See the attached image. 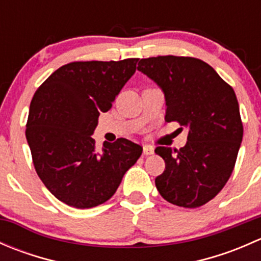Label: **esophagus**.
<instances>
[{"mask_svg":"<svg viewBox=\"0 0 261 261\" xmlns=\"http://www.w3.org/2000/svg\"><path fill=\"white\" fill-rule=\"evenodd\" d=\"M143 149H144V154L145 155L154 154V147H152L151 145H144Z\"/></svg>","mask_w":261,"mask_h":261,"instance_id":"esophagus-1","label":"esophagus"}]
</instances>
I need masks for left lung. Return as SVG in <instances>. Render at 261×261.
Segmentation results:
<instances>
[{
  "label": "left lung",
  "mask_w": 261,
  "mask_h": 261,
  "mask_svg": "<svg viewBox=\"0 0 261 261\" xmlns=\"http://www.w3.org/2000/svg\"><path fill=\"white\" fill-rule=\"evenodd\" d=\"M138 70L159 86L165 97V120L188 130L179 150L158 146L165 170L155 186L169 203L186 208L203 206L225 187L243 141L238 98L215 69L189 57L141 59Z\"/></svg>",
  "instance_id": "obj_1"
}]
</instances>
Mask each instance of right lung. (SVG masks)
I'll return each instance as SVG.
<instances>
[{
	"instance_id": "1",
	"label": "right lung",
	"mask_w": 261,
	"mask_h": 261,
	"mask_svg": "<svg viewBox=\"0 0 261 261\" xmlns=\"http://www.w3.org/2000/svg\"><path fill=\"white\" fill-rule=\"evenodd\" d=\"M138 60L69 63L34 94L26 125L34 167L50 193L68 206L92 208L109 201L143 152L123 138L97 151L92 138L99 114L111 109Z\"/></svg>"
}]
</instances>
